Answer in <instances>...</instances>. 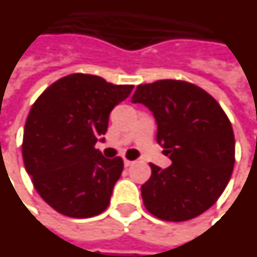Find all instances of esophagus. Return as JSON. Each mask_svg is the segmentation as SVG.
<instances>
[{
	"label": "esophagus",
	"instance_id": "34e87169",
	"mask_svg": "<svg viewBox=\"0 0 257 257\" xmlns=\"http://www.w3.org/2000/svg\"><path fill=\"white\" fill-rule=\"evenodd\" d=\"M132 163H134V161H129V159H126V158L123 159V165H125V167H129Z\"/></svg>",
	"mask_w": 257,
	"mask_h": 257
}]
</instances>
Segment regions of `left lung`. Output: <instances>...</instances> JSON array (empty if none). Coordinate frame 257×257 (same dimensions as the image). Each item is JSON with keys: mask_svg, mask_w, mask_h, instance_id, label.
<instances>
[{"mask_svg": "<svg viewBox=\"0 0 257 257\" xmlns=\"http://www.w3.org/2000/svg\"><path fill=\"white\" fill-rule=\"evenodd\" d=\"M157 121V142L172 165L151 163L142 185L146 208L163 220L182 222L215 203L234 166L233 128L219 103L200 87L181 80L140 84L132 96Z\"/></svg>", "mask_w": 257, "mask_h": 257, "instance_id": "1", "label": "left lung"}]
</instances>
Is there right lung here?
Masks as SVG:
<instances>
[{
	"mask_svg": "<svg viewBox=\"0 0 257 257\" xmlns=\"http://www.w3.org/2000/svg\"><path fill=\"white\" fill-rule=\"evenodd\" d=\"M134 85H117L94 75L65 76L32 104L23 136V159L47 204L70 218L103 212L123 169L95 148L109 126L111 110Z\"/></svg>",
	"mask_w": 257,
	"mask_h": 257,
	"instance_id": "add662e5",
	"label": "right lung"
}]
</instances>
